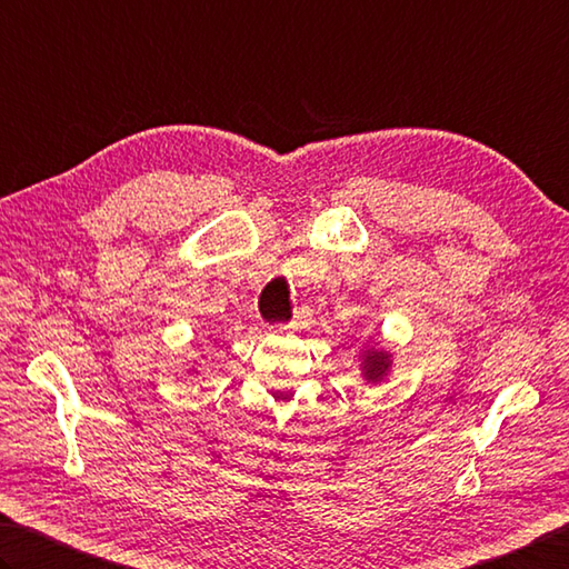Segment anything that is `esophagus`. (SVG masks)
<instances>
[{"label": "esophagus", "instance_id": "34e87169", "mask_svg": "<svg viewBox=\"0 0 569 569\" xmlns=\"http://www.w3.org/2000/svg\"><path fill=\"white\" fill-rule=\"evenodd\" d=\"M302 319H305V317H302V315H299V312H297V315H295V317H292V321H289V325H287V327H292V329H297V327H299V325H302Z\"/></svg>", "mask_w": 569, "mask_h": 569}]
</instances>
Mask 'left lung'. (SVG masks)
I'll list each match as a JSON object with an SVG mask.
<instances>
[{
  "mask_svg": "<svg viewBox=\"0 0 569 569\" xmlns=\"http://www.w3.org/2000/svg\"><path fill=\"white\" fill-rule=\"evenodd\" d=\"M391 367V353L383 351V349H369L367 353H363V361H361V373L363 379H367L369 383H379L386 371H389Z\"/></svg>",
  "mask_w": 569,
  "mask_h": 569,
  "instance_id": "obj_1",
  "label": "left lung"
}]
</instances>
